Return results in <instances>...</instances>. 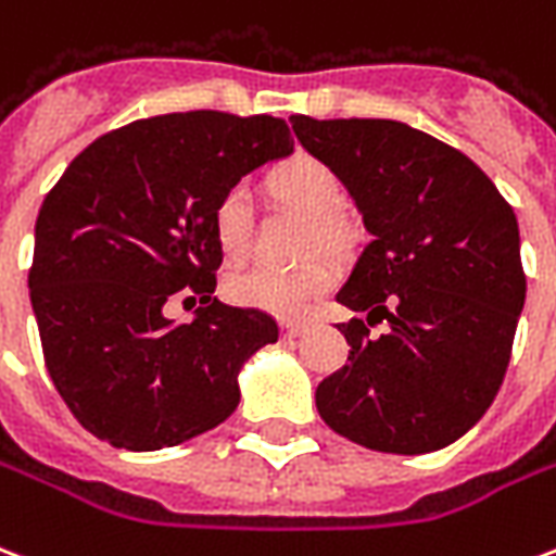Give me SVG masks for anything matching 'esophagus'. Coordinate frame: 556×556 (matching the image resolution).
<instances>
[{
  "label": "esophagus",
  "mask_w": 556,
  "mask_h": 556,
  "mask_svg": "<svg viewBox=\"0 0 556 556\" xmlns=\"http://www.w3.org/2000/svg\"><path fill=\"white\" fill-rule=\"evenodd\" d=\"M282 329V338H300V334L306 332V324H296V320H282L279 324Z\"/></svg>",
  "instance_id": "obj_1"
}]
</instances>
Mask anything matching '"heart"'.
Here are the masks:
<instances>
[{"label": "heart", "mask_w": 556, "mask_h": 556, "mask_svg": "<svg viewBox=\"0 0 556 556\" xmlns=\"http://www.w3.org/2000/svg\"><path fill=\"white\" fill-rule=\"evenodd\" d=\"M270 194L286 206H294L308 218L306 241L317 248H341L350 236V224L334 210L341 201V184L332 168L312 154L288 156L268 175ZM250 194L244 186H227L210 212L212 239L227 260H241L250 244ZM334 274L326 262H306L296 268L236 270L224 282V294L236 306L265 312L274 317H306L320 296L332 288Z\"/></svg>", "instance_id": "1"}]
</instances>
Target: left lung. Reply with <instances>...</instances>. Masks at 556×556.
<instances>
[{"label": "left lung", "mask_w": 556, "mask_h": 556, "mask_svg": "<svg viewBox=\"0 0 556 556\" xmlns=\"http://www.w3.org/2000/svg\"><path fill=\"white\" fill-rule=\"evenodd\" d=\"M300 146L324 160L372 239L338 303L341 370L317 384L320 417L341 438L391 455L455 443L502 388L525 306L519 224L493 180L457 148L393 118L291 116Z\"/></svg>", "instance_id": "left-lung-1"}]
</instances>
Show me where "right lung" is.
I'll use <instances>...</instances> for the list:
<instances>
[{
	"mask_svg": "<svg viewBox=\"0 0 556 556\" xmlns=\"http://www.w3.org/2000/svg\"><path fill=\"white\" fill-rule=\"evenodd\" d=\"M291 151L282 118L168 113L99 137L46 194L34 317L54 388L96 438L154 452L236 410L241 364L279 326L212 296L222 250L210 212L227 186ZM175 293L202 296L192 325L162 315Z\"/></svg>",
	"mask_w": 556,
	"mask_h": 556,
	"instance_id": "obj_1",
	"label": "right lung"
}]
</instances>
